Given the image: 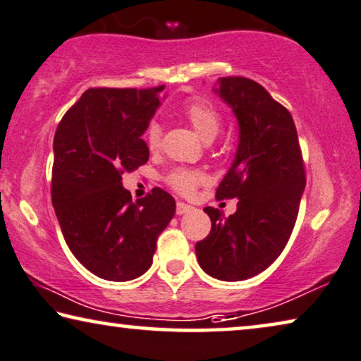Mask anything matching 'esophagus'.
Instances as JSON below:
<instances>
[{
  "mask_svg": "<svg viewBox=\"0 0 361 361\" xmlns=\"http://www.w3.org/2000/svg\"><path fill=\"white\" fill-rule=\"evenodd\" d=\"M191 209H192V207L190 206V204H185V202H181V201L176 202V214H178V215H183V214L190 212Z\"/></svg>",
  "mask_w": 361,
  "mask_h": 361,
  "instance_id": "obj_1",
  "label": "esophagus"
}]
</instances>
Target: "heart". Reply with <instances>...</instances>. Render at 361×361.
<instances>
[{
  "mask_svg": "<svg viewBox=\"0 0 361 361\" xmlns=\"http://www.w3.org/2000/svg\"><path fill=\"white\" fill-rule=\"evenodd\" d=\"M183 115L191 123V126L195 128L199 137L206 142H211L212 139H215V136L220 133V128H222V115L207 100L196 99L188 102L183 106ZM144 141H146L147 147L152 152L160 147V142H162V128H160V125L155 120L150 121L146 131H144ZM202 180L204 178L201 171L185 169V166L171 170L165 176L166 185L183 196H191L196 191V188L201 185Z\"/></svg>",
  "mask_w": 361,
  "mask_h": 361,
  "instance_id": "heart-1",
  "label": "heart"
}]
</instances>
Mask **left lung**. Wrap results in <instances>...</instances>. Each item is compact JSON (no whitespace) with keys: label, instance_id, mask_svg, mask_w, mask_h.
I'll return each instance as SVG.
<instances>
[{"label":"left lung","instance_id":"8db88e82","mask_svg":"<svg viewBox=\"0 0 361 361\" xmlns=\"http://www.w3.org/2000/svg\"><path fill=\"white\" fill-rule=\"evenodd\" d=\"M215 92L232 106L240 126L238 149L220 181L217 199H238L236 212L206 207L212 228L196 243L202 271L219 281H245L281 256L297 222L306 185L293 118L256 80L217 79Z\"/></svg>","mask_w":361,"mask_h":361}]
</instances>
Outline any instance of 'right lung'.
I'll list each match as a JSON object with an SVG mask.
<instances>
[{"label": "right lung", "instance_id": "add662e5", "mask_svg": "<svg viewBox=\"0 0 361 361\" xmlns=\"http://www.w3.org/2000/svg\"><path fill=\"white\" fill-rule=\"evenodd\" d=\"M165 85L89 89L64 113L53 139L51 202L66 245L97 277L126 282L152 266L175 199L154 188L131 201L121 175L149 160L142 139Z\"/></svg>", "mask_w": 361, "mask_h": 361}]
</instances>
